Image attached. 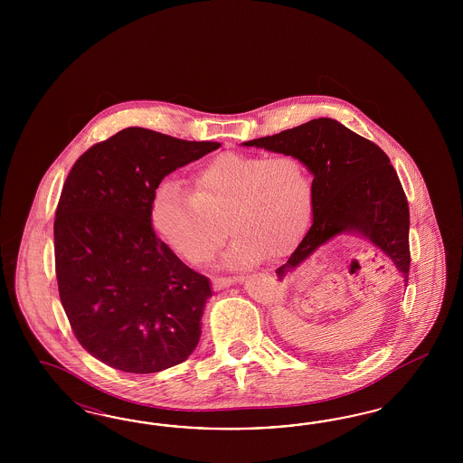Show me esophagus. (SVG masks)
Returning a JSON list of instances; mask_svg holds the SVG:
<instances>
[{
  "mask_svg": "<svg viewBox=\"0 0 463 463\" xmlns=\"http://www.w3.org/2000/svg\"><path fill=\"white\" fill-rule=\"evenodd\" d=\"M239 281H242L241 277H217V279H213V287H215V290H222L231 285H236Z\"/></svg>",
  "mask_w": 463,
  "mask_h": 463,
  "instance_id": "esophagus-1",
  "label": "esophagus"
}]
</instances>
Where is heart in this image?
<instances>
[{"mask_svg":"<svg viewBox=\"0 0 463 463\" xmlns=\"http://www.w3.org/2000/svg\"><path fill=\"white\" fill-rule=\"evenodd\" d=\"M194 190L178 180L157 183L149 217L159 238L190 263H205L227 236L231 267L279 260L304 238L314 188L300 159L290 155L224 153L196 169Z\"/></svg>","mask_w":463,"mask_h":463,"instance_id":"obj_1","label":"heart"}]
</instances>
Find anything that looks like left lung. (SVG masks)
<instances>
[{"label":"left lung","mask_w":463,"mask_h":463,"mask_svg":"<svg viewBox=\"0 0 463 463\" xmlns=\"http://www.w3.org/2000/svg\"><path fill=\"white\" fill-rule=\"evenodd\" d=\"M242 146L295 156L314 176L312 225L288 261L277 269L279 280H285L331 239L354 234L379 248L407 287L411 254L406 194L389 156L377 144L324 117Z\"/></svg>","instance_id":"obj_1"}]
</instances>
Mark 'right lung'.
<instances>
[{"instance_id": "add662e5", "label": "right lung", "mask_w": 463, "mask_h": 463, "mask_svg": "<svg viewBox=\"0 0 463 463\" xmlns=\"http://www.w3.org/2000/svg\"><path fill=\"white\" fill-rule=\"evenodd\" d=\"M219 147L128 127L71 168L54 221L57 287L74 336L101 364L156 373L195 350L211 281L156 238L149 209L157 183Z\"/></svg>"}]
</instances>
